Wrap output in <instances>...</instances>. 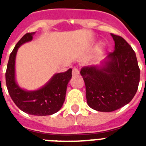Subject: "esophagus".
Listing matches in <instances>:
<instances>
[{"label": "esophagus", "mask_w": 146, "mask_h": 146, "mask_svg": "<svg viewBox=\"0 0 146 146\" xmlns=\"http://www.w3.org/2000/svg\"><path fill=\"white\" fill-rule=\"evenodd\" d=\"M79 69L77 67H74L72 69V75H77V74H79Z\"/></svg>", "instance_id": "1"}]
</instances>
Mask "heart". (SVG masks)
Here are the masks:
<instances>
[{"label": "heart", "instance_id": "1", "mask_svg": "<svg viewBox=\"0 0 146 146\" xmlns=\"http://www.w3.org/2000/svg\"><path fill=\"white\" fill-rule=\"evenodd\" d=\"M101 52H102V48H99L97 50H96V55H100Z\"/></svg>", "mask_w": 146, "mask_h": 146}]
</instances>
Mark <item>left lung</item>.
<instances>
[{"label":"left lung","instance_id":"1","mask_svg":"<svg viewBox=\"0 0 146 146\" xmlns=\"http://www.w3.org/2000/svg\"><path fill=\"white\" fill-rule=\"evenodd\" d=\"M115 50L100 66H84L80 74L86 84L88 106L112 112L131 101L138 88L140 68L133 49L120 36L111 33Z\"/></svg>","mask_w":146,"mask_h":146}]
</instances>
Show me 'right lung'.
<instances>
[{
	"label": "right lung",
	"mask_w": 146,
	"mask_h": 146,
	"mask_svg": "<svg viewBox=\"0 0 146 146\" xmlns=\"http://www.w3.org/2000/svg\"><path fill=\"white\" fill-rule=\"evenodd\" d=\"M34 34L33 32L24 35L10 54L6 72V87L13 102L22 111L38 116L50 115L57 113L65 101L72 69L55 74L47 84L36 91H26L18 86L15 80L17 52L23 44L31 41Z\"/></svg>",
	"instance_id": "add662e5"
}]
</instances>
